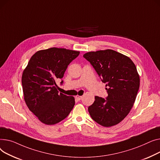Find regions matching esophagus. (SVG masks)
<instances>
[{
  "label": "esophagus",
  "mask_w": 160,
  "mask_h": 160,
  "mask_svg": "<svg viewBox=\"0 0 160 160\" xmlns=\"http://www.w3.org/2000/svg\"><path fill=\"white\" fill-rule=\"evenodd\" d=\"M82 96H79V95H78V96H76V98L78 100V101H80L81 99H82Z\"/></svg>",
  "instance_id": "esophagus-1"
}]
</instances>
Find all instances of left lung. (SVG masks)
<instances>
[{
    "label": "left lung",
    "mask_w": 160,
    "mask_h": 160,
    "mask_svg": "<svg viewBox=\"0 0 160 160\" xmlns=\"http://www.w3.org/2000/svg\"><path fill=\"white\" fill-rule=\"evenodd\" d=\"M83 57L106 84L108 92L107 99L95 96L89 114L101 126L116 125L128 114L137 96L140 79L136 65L127 56L110 49L89 52Z\"/></svg>",
    "instance_id": "8db88e82"
}]
</instances>
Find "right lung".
<instances>
[{
    "label": "right lung",
    "instance_id": "obj_1",
    "mask_svg": "<svg viewBox=\"0 0 160 160\" xmlns=\"http://www.w3.org/2000/svg\"><path fill=\"white\" fill-rule=\"evenodd\" d=\"M79 53L55 47L37 51L23 70L25 102L42 123L48 125L58 123L73 109L74 98L59 93L55 81L62 78L68 66Z\"/></svg>",
    "mask_w": 160,
    "mask_h": 160
}]
</instances>
